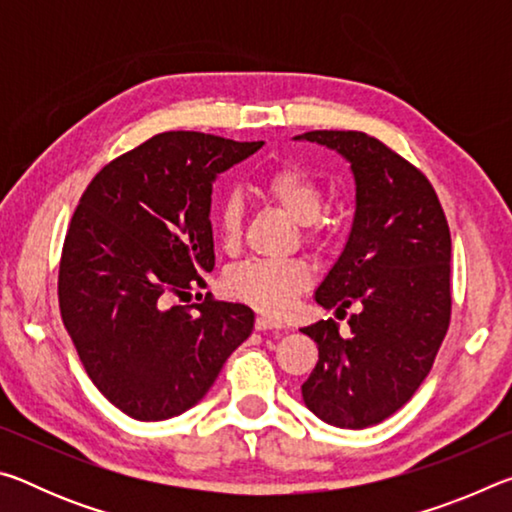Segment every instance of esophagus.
Masks as SVG:
<instances>
[{
    "label": "esophagus",
    "mask_w": 512,
    "mask_h": 512,
    "mask_svg": "<svg viewBox=\"0 0 512 512\" xmlns=\"http://www.w3.org/2000/svg\"><path fill=\"white\" fill-rule=\"evenodd\" d=\"M255 329H257V332H266V329H275V332H280L282 325L277 323V320L268 318V316H257L255 318Z\"/></svg>",
    "instance_id": "obj_1"
}]
</instances>
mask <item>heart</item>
<instances>
[{
    "label": "heart",
    "instance_id": "1",
    "mask_svg": "<svg viewBox=\"0 0 512 512\" xmlns=\"http://www.w3.org/2000/svg\"><path fill=\"white\" fill-rule=\"evenodd\" d=\"M259 192L287 212L293 221L305 228L307 241H320L325 235L323 212L325 194L318 180L300 164L284 162L259 180ZM216 230L225 250H237L244 232V207L237 198H223L216 207ZM311 284V271L302 262H246L225 275V293L244 305H250L268 316L287 314L300 293Z\"/></svg>",
    "mask_w": 512,
    "mask_h": 512
}]
</instances>
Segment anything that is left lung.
<instances>
[{
	"label": "left lung",
	"instance_id": "obj_1",
	"mask_svg": "<svg viewBox=\"0 0 512 512\" xmlns=\"http://www.w3.org/2000/svg\"><path fill=\"white\" fill-rule=\"evenodd\" d=\"M296 140L334 149L350 162L357 212L341 257L316 289L336 316L357 302L350 334L334 318L302 327L318 363L302 400L343 429L379 424L400 411L429 375L452 318V237L427 176L359 131H309Z\"/></svg>",
	"mask_w": 512,
	"mask_h": 512
}]
</instances>
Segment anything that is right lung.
<instances>
[{
    "mask_svg": "<svg viewBox=\"0 0 512 512\" xmlns=\"http://www.w3.org/2000/svg\"><path fill=\"white\" fill-rule=\"evenodd\" d=\"M264 142L171 131L106 164L69 223L60 316L92 384L135 420H167L210 391L253 332V309L180 307L214 268L212 183Z\"/></svg>",
    "mask_w": 512,
    "mask_h": 512,
    "instance_id": "right-lung-1",
    "label": "right lung"
}]
</instances>
